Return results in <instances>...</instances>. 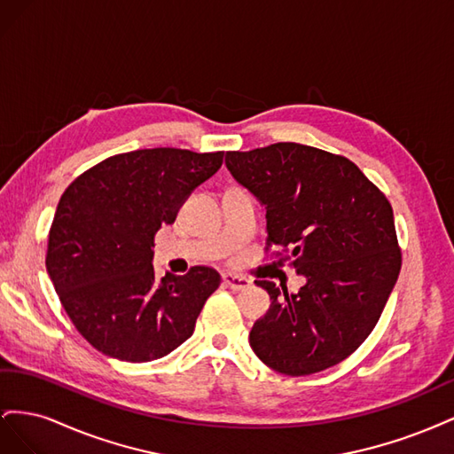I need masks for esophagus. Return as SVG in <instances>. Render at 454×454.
<instances>
[{
  "instance_id": "obj_1",
  "label": "esophagus",
  "mask_w": 454,
  "mask_h": 454,
  "mask_svg": "<svg viewBox=\"0 0 454 454\" xmlns=\"http://www.w3.org/2000/svg\"><path fill=\"white\" fill-rule=\"evenodd\" d=\"M223 284L227 287H231V290H237L239 292V290H244V287H248L252 284V280L244 278V277H239V274L227 272V274H223Z\"/></svg>"
}]
</instances>
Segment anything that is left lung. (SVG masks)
Instances as JSON below:
<instances>
[{
    "label": "left lung",
    "mask_w": 454,
    "mask_h": 454,
    "mask_svg": "<svg viewBox=\"0 0 454 454\" xmlns=\"http://www.w3.org/2000/svg\"><path fill=\"white\" fill-rule=\"evenodd\" d=\"M225 164L265 206L267 244L305 278L299 294L257 280L270 307L252 327V350L292 377L348 358L373 332L402 269L390 202L352 160L310 145L227 151Z\"/></svg>",
    "instance_id": "8db88e82"
}]
</instances>
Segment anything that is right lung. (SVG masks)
Instances as JSON below:
<instances>
[{"instance_id":"add662e5","label":"right lung","mask_w":454,"mask_h":454,"mask_svg":"<svg viewBox=\"0 0 454 454\" xmlns=\"http://www.w3.org/2000/svg\"><path fill=\"white\" fill-rule=\"evenodd\" d=\"M223 164V151L136 149L96 164L64 191L49 231L47 272L64 310L90 345L121 362H151L193 335L222 278L153 269V239Z\"/></svg>"}]
</instances>
